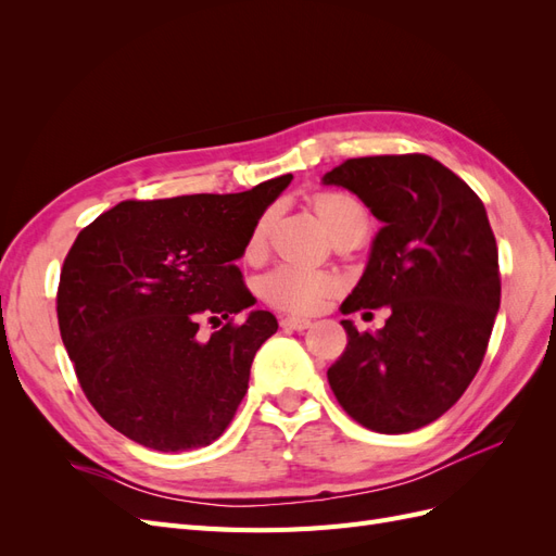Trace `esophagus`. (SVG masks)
Listing matches in <instances>:
<instances>
[{
    "label": "esophagus",
    "instance_id": "34e87169",
    "mask_svg": "<svg viewBox=\"0 0 556 556\" xmlns=\"http://www.w3.org/2000/svg\"><path fill=\"white\" fill-rule=\"evenodd\" d=\"M280 327H282L285 331H304V329L311 327V319L288 315V317H280Z\"/></svg>",
    "mask_w": 556,
    "mask_h": 556
}]
</instances>
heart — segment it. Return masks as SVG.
Instances as JSON below:
<instances>
[{"instance_id": "heart-1", "label": "heart", "mask_w": 556, "mask_h": 556, "mask_svg": "<svg viewBox=\"0 0 556 556\" xmlns=\"http://www.w3.org/2000/svg\"><path fill=\"white\" fill-rule=\"evenodd\" d=\"M313 211L319 217V223L331 233V239L341 237L348 231H364L368 229L366 208L355 197L345 192H319L313 197ZM268 229V213L252 225L250 237L245 241V257H257ZM341 290V280L329 271L319 268L296 266V264H280L271 271L264 274L260 280V294L268 306L288 311V313H315L325 304L329 296Z\"/></svg>"}]
</instances>
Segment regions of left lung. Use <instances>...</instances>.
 Returning <instances> with one entry per match:
<instances>
[{"mask_svg":"<svg viewBox=\"0 0 556 556\" xmlns=\"http://www.w3.org/2000/svg\"><path fill=\"white\" fill-rule=\"evenodd\" d=\"M325 185L355 192L382 223L341 311L390 308L376 333L343 319L329 371L343 410L378 433H408L447 413L476 378L501 304L494 231L480 197L429 155L345 160Z\"/></svg>","mask_w":556,"mask_h":556,"instance_id":"8db88e82","label":"left lung"}]
</instances>
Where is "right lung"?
Returning <instances> with one entry per match:
<instances>
[{
	"mask_svg": "<svg viewBox=\"0 0 556 556\" xmlns=\"http://www.w3.org/2000/svg\"><path fill=\"white\" fill-rule=\"evenodd\" d=\"M292 174L237 194L127 199L83 229L58 288L62 343L94 410L160 452L220 439L248 392L250 366L278 329L233 264ZM201 318L228 323L199 342Z\"/></svg>",
	"mask_w": 556,
	"mask_h": 556,
	"instance_id": "obj_1",
	"label": "right lung"
}]
</instances>
